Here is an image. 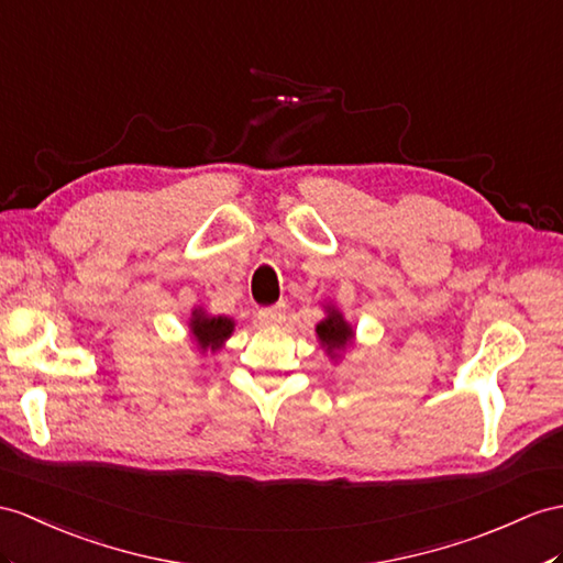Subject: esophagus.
I'll return each mask as SVG.
<instances>
[{"instance_id": "34e87169", "label": "esophagus", "mask_w": 563, "mask_h": 563, "mask_svg": "<svg viewBox=\"0 0 563 563\" xmlns=\"http://www.w3.org/2000/svg\"><path fill=\"white\" fill-rule=\"evenodd\" d=\"M284 318H286L284 306H269V308L257 310V320L263 322V324H269V327H274V324H282V322H284Z\"/></svg>"}]
</instances>
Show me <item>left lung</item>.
Masks as SVG:
<instances>
[{
    "instance_id": "8db88e82",
    "label": "left lung",
    "mask_w": 563,
    "mask_h": 563,
    "mask_svg": "<svg viewBox=\"0 0 563 563\" xmlns=\"http://www.w3.org/2000/svg\"><path fill=\"white\" fill-rule=\"evenodd\" d=\"M318 336L322 341V346H327L329 353H334L336 349H344L349 344L353 339V332L336 310H329L327 318L318 324Z\"/></svg>"
}]
</instances>
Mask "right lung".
<instances>
[{
  "instance_id": "1",
  "label": "right lung",
  "mask_w": 563,
  "mask_h": 563,
  "mask_svg": "<svg viewBox=\"0 0 563 563\" xmlns=\"http://www.w3.org/2000/svg\"><path fill=\"white\" fill-rule=\"evenodd\" d=\"M190 332H194L198 346L202 351H217L219 346L224 344V339L234 332V322L224 314H217V318H210L200 310H194V318H190Z\"/></svg>"
}]
</instances>
